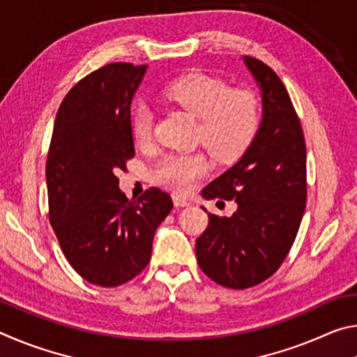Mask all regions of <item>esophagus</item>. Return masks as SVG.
Masks as SVG:
<instances>
[{
	"label": "esophagus",
	"mask_w": 357,
	"mask_h": 357,
	"mask_svg": "<svg viewBox=\"0 0 357 357\" xmlns=\"http://www.w3.org/2000/svg\"><path fill=\"white\" fill-rule=\"evenodd\" d=\"M173 203H174V206H179V208H185V206H189V204H190L189 202L184 200V198L178 197V195L173 197Z\"/></svg>",
	"instance_id": "esophagus-1"
}]
</instances>
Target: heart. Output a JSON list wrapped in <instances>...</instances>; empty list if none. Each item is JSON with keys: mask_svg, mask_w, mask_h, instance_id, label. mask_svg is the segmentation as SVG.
Here are the masks:
<instances>
[{"mask_svg": "<svg viewBox=\"0 0 357 357\" xmlns=\"http://www.w3.org/2000/svg\"><path fill=\"white\" fill-rule=\"evenodd\" d=\"M165 98L198 119V140L215 159L234 160L249 148L259 123L258 102L245 89H231L220 78L190 74L168 84ZM132 135L138 144L153 138L154 113L146 104L137 105L130 116ZM206 157L168 154L151 172V179L165 189L187 192L208 172Z\"/></svg>", "mask_w": 357, "mask_h": 357, "instance_id": "1", "label": "heart"}]
</instances>
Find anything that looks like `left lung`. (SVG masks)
<instances>
[{"label": "left lung", "instance_id": "left-lung-1", "mask_svg": "<svg viewBox=\"0 0 357 357\" xmlns=\"http://www.w3.org/2000/svg\"><path fill=\"white\" fill-rule=\"evenodd\" d=\"M244 63L261 91L263 119L244 155L202 192L206 200H234L238 209L231 217L209 213L195 243L203 273L233 289L255 287L280 268L307 202L305 142L287 88L259 59Z\"/></svg>", "mask_w": 357, "mask_h": 357}]
</instances>
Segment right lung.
<instances>
[{
  "label": "right lung",
  "instance_id": "right-lung-1",
  "mask_svg": "<svg viewBox=\"0 0 357 357\" xmlns=\"http://www.w3.org/2000/svg\"><path fill=\"white\" fill-rule=\"evenodd\" d=\"M146 66L113 63L91 72L58 108L45 178L48 219L64 257L84 280L119 287L146 268L172 197L151 187L138 200L116 173L135 155L130 102Z\"/></svg>",
  "mask_w": 357,
  "mask_h": 357
}]
</instances>
